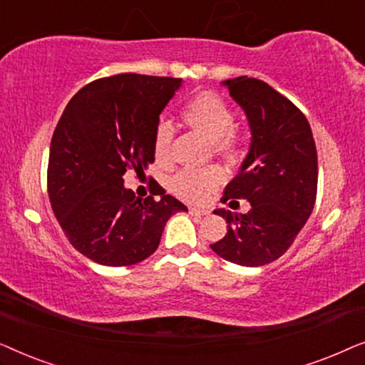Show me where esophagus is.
Masks as SVG:
<instances>
[{"label":"esophagus","mask_w":365,"mask_h":365,"mask_svg":"<svg viewBox=\"0 0 365 365\" xmlns=\"http://www.w3.org/2000/svg\"><path fill=\"white\" fill-rule=\"evenodd\" d=\"M207 212H209L207 209H202V207H196V206H191V207H189V214H192V216H197V217L206 216Z\"/></svg>","instance_id":"esophagus-1"}]
</instances>
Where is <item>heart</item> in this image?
Wrapping results in <instances>:
<instances>
[{
	"label": "heart",
	"mask_w": 365,
	"mask_h": 365,
	"mask_svg": "<svg viewBox=\"0 0 365 365\" xmlns=\"http://www.w3.org/2000/svg\"><path fill=\"white\" fill-rule=\"evenodd\" d=\"M182 121L189 128L216 144L219 153L236 156L239 153V139L234 133V113L221 96L214 93H201L194 96L182 108ZM174 129L169 123L161 121L154 133V154L158 161H168L171 154ZM224 181L219 168L197 169V171L179 173L173 181V189L179 197L186 201H204Z\"/></svg>",
	"instance_id": "b5f03b06"
}]
</instances>
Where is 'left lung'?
<instances>
[{"mask_svg": "<svg viewBox=\"0 0 365 365\" xmlns=\"http://www.w3.org/2000/svg\"><path fill=\"white\" fill-rule=\"evenodd\" d=\"M221 84L251 129L249 153L222 201L247 199L251 209L247 214L216 209L227 232L211 249L229 262L257 267L281 257L311 216L317 194L316 143L306 116L267 83L239 76Z\"/></svg>", "mask_w": 365, "mask_h": 365, "instance_id": "8db88e82", "label": "left lung"}]
</instances>
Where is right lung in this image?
Here are the masks:
<instances>
[{"mask_svg": "<svg viewBox=\"0 0 365 365\" xmlns=\"http://www.w3.org/2000/svg\"><path fill=\"white\" fill-rule=\"evenodd\" d=\"M181 78L116 74L74 94L54 129L48 192L73 247L101 266H133L151 256L168 219L187 211L151 181L153 196L136 197L124 174H144L154 161L159 116ZM158 199L154 200L153 196Z\"/></svg>", "mask_w": 365, "mask_h": 365, "instance_id": "obj_1", "label": "right lung"}]
</instances>
